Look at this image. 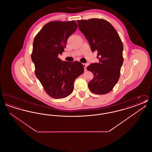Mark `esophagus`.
Wrapping results in <instances>:
<instances>
[{
	"label": "esophagus",
	"instance_id": "esophagus-1",
	"mask_svg": "<svg viewBox=\"0 0 152 152\" xmlns=\"http://www.w3.org/2000/svg\"><path fill=\"white\" fill-rule=\"evenodd\" d=\"M83 66L84 68V71H87V68H86L87 64H83Z\"/></svg>",
	"mask_w": 152,
	"mask_h": 152
}]
</instances>
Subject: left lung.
I'll list each match as a JSON object with an SVG mask.
<instances>
[{
	"label": "left lung",
	"instance_id": "1",
	"mask_svg": "<svg viewBox=\"0 0 152 152\" xmlns=\"http://www.w3.org/2000/svg\"><path fill=\"white\" fill-rule=\"evenodd\" d=\"M80 31L86 36L92 52L97 51L99 63L87 66L94 74L88 83L89 90L96 94H107L118 82L123 65V44L112 25L102 19L77 21Z\"/></svg>",
	"mask_w": 152,
	"mask_h": 152
}]
</instances>
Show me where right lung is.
Listing matches in <instances>:
<instances>
[{"instance_id": "add662e5", "label": "right lung", "mask_w": 152, "mask_h": 152, "mask_svg": "<svg viewBox=\"0 0 152 152\" xmlns=\"http://www.w3.org/2000/svg\"><path fill=\"white\" fill-rule=\"evenodd\" d=\"M77 28L74 20L47 23L34 38L31 58L35 73L46 93L54 99L71 94L74 81L84 71L79 61H63L58 58L64 51L68 37Z\"/></svg>"}]
</instances>
